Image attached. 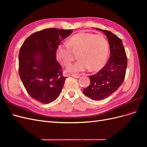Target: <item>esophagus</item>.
Masks as SVG:
<instances>
[{
  "mask_svg": "<svg viewBox=\"0 0 147 147\" xmlns=\"http://www.w3.org/2000/svg\"><path fill=\"white\" fill-rule=\"evenodd\" d=\"M72 76L73 77H75L76 78H79L80 77V75H77V74H72Z\"/></svg>",
  "mask_w": 147,
  "mask_h": 147,
  "instance_id": "esophagus-1",
  "label": "esophagus"
}]
</instances>
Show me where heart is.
<instances>
[{"label": "heart", "instance_id": "1", "mask_svg": "<svg viewBox=\"0 0 147 147\" xmlns=\"http://www.w3.org/2000/svg\"><path fill=\"white\" fill-rule=\"evenodd\" d=\"M69 47L58 45L56 50L57 59L65 67H69L74 60L72 51H77L79 59L69 68L74 73L84 72L90 68L96 70L102 67L107 59L109 44L105 37L100 34L79 33L75 34L68 40Z\"/></svg>", "mask_w": 147, "mask_h": 147}]
</instances>
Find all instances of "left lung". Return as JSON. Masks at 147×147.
<instances>
[{
    "instance_id": "8db88e82",
    "label": "left lung",
    "mask_w": 147,
    "mask_h": 147,
    "mask_svg": "<svg viewBox=\"0 0 147 147\" xmlns=\"http://www.w3.org/2000/svg\"><path fill=\"white\" fill-rule=\"evenodd\" d=\"M107 37L110 56L105 66L97 74L89 76L90 84L83 92L92 100H100L108 97L121 85L126 75L127 56L122 40L110 31L96 28Z\"/></svg>"
}]
</instances>
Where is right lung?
Instances as JSON below:
<instances>
[{
	"label": "right lung",
	"instance_id": "add662e5",
	"mask_svg": "<svg viewBox=\"0 0 147 147\" xmlns=\"http://www.w3.org/2000/svg\"><path fill=\"white\" fill-rule=\"evenodd\" d=\"M72 30L49 28L31 34L19 53V75L29 96L42 104L59 96L67 77L56 59V50Z\"/></svg>",
	"mask_w": 147,
	"mask_h": 147
}]
</instances>
